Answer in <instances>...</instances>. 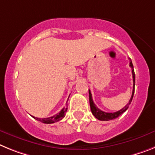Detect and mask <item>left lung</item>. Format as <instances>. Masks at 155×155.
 <instances>
[{"label":"left lung","instance_id":"left-lung-1","mask_svg":"<svg viewBox=\"0 0 155 155\" xmlns=\"http://www.w3.org/2000/svg\"><path fill=\"white\" fill-rule=\"evenodd\" d=\"M130 66L132 68V74H133V81H134V90H133V93H132V96L130 98L129 103L125 106L124 107H122V109L119 110V111H116V112H105V111H101V109H99L95 104L94 103L92 99V94H91V91H89V98H90V105H91V112H92L93 115L95 116V118H97L98 120L101 121H109L112 120V119H115V118H118V116H120L122 113H124L126 110L128 109V107L130 106V104H131L132 100H133V97H134V87H135V72H134V65H133V63H132L131 59L130 60Z\"/></svg>","mask_w":155,"mask_h":155}]
</instances>
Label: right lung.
I'll list each match as a JSON object with an SVG mask.
<instances>
[{
    "instance_id": "1",
    "label": "right lung",
    "mask_w": 155,
    "mask_h": 155,
    "mask_svg": "<svg viewBox=\"0 0 155 155\" xmlns=\"http://www.w3.org/2000/svg\"><path fill=\"white\" fill-rule=\"evenodd\" d=\"M67 110H68V107H63L61 111H59L58 114H56L55 115L51 117H49V118H37V117L33 116L35 119L40 121V122H43V123H46V124H51L54 122H58V121L61 120L64 116H65V113H66Z\"/></svg>"
}]
</instances>
